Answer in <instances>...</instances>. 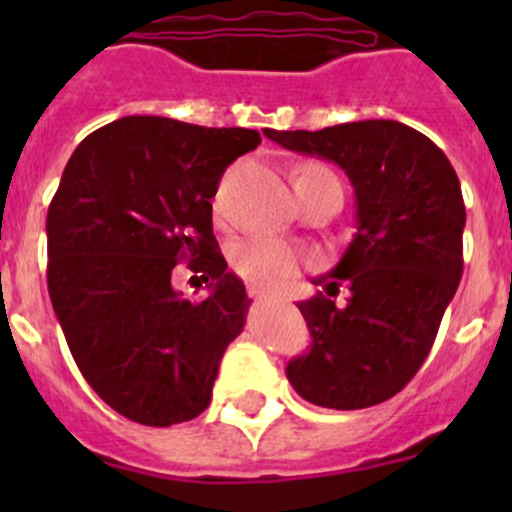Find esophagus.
<instances>
[{"mask_svg": "<svg viewBox=\"0 0 512 512\" xmlns=\"http://www.w3.org/2000/svg\"><path fill=\"white\" fill-rule=\"evenodd\" d=\"M247 294H250L252 299H262L267 294V289L260 285V282H250V285H247Z\"/></svg>", "mask_w": 512, "mask_h": 512, "instance_id": "34e87169", "label": "esophagus"}]
</instances>
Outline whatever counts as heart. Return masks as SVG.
<instances>
[{
  "mask_svg": "<svg viewBox=\"0 0 512 512\" xmlns=\"http://www.w3.org/2000/svg\"><path fill=\"white\" fill-rule=\"evenodd\" d=\"M294 188L314 183H339L337 175L322 163H302L292 173ZM235 270L260 285H280L299 265V252L275 237H250L232 252Z\"/></svg>",
  "mask_w": 512,
  "mask_h": 512,
  "instance_id": "b5f03b06",
  "label": "heart"
}]
</instances>
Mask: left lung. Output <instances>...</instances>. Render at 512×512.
<instances>
[{
	"label": "left lung",
	"mask_w": 512,
	"mask_h": 512,
	"mask_svg": "<svg viewBox=\"0 0 512 512\" xmlns=\"http://www.w3.org/2000/svg\"><path fill=\"white\" fill-rule=\"evenodd\" d=\"M289 151L334 160L356 195V235L324 292L299 302L312 347L287 364L299 396L354 411L399 394L433 347L463 275L461 183L446 153L399 121L272 131ZM350 294L336 302L338 287Z\"/></svg>",
	"instance_id": "obj_1"
}]
</instances>
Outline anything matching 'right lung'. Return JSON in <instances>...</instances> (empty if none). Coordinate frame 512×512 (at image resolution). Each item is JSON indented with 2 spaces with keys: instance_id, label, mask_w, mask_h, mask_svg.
Here are the masks:
<instances>
[{
  "instance_id": "add662e5",
  "label": "right lung",
  "mask_w": 512,
  "mask_h": 512,
  "mask_svg": "<svg viewBox=\"0 0 512 512\" xmlns=\"http://www.w3.org/2000/svg\"><path fill=\"white\" fill-rule=\"evenodd\" d=\"M250 128L126 116L86 136L46 215L49 297L91 389L131 421L173 426L210 404L220 359L245 327V285L213 235L225 168L260 146ZM180 259L214 289L183 300Z\"/></svg>"
}]
</instances>
